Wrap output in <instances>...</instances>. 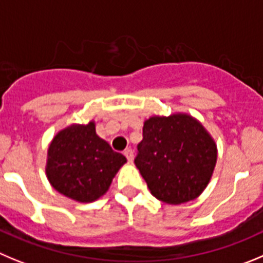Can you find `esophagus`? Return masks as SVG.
<instances>
[{"label":"esophagus","mask_w":263,"mask_h":263,"mask_svg":"<svg viewBox=\"0 0 263 263\" xmlns=\"http://www.w3.org/2000/svg\"><path fill=\"white\" fill-rule=\"evenodd\" d=\"M124 156L127 157V159H128V162L134 161V151H132L131 148H127L126 151H124Z\"/></svg>","instance_id":"1"}]
</instances>
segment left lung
I'll return each instance as SVG.
<instances>
[{
  "instance_id": "obj_1",
  "label": "left lung",
  "mask_w": 263,
  "mask_h": 263,
  "mask_svg": "<svg viewBox=\"0 0 263 263\" xmlns=\"http://www.w3.org/2000/svg\"><path fill=\"white\" fill-rule=\"evenodd\" d=\"M135 165L152 195L170 205L195 200L212 179L217 144L188 114L152 117L144 122Z\"/></svg>"
}]
</instances>
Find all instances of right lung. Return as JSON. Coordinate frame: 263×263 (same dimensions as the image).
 <instances>
[{
    "instance_id": "1",
    "label": "right lung",
    "mask_w": 263,
    "mask_h": 263,
    "mask_svg": "<svg viewBox=\"0 0 263 263\" xmlns=\"http://www.w3.org/2000/svg\"><path fill=\"white\" fill-rule=\"evenodd\" d=\"M127 162L97 136L95 122L71 124L58 132L48 149L46 176L55 191L78 202H93L109 190Z\"/></svg>"
}]
</instances>
